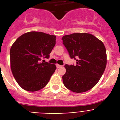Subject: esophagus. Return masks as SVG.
<instances>
[{
	"instance_id": "esophagus-1",
	"label": "esophagus",
	"mask_w": 120,
	"mask_h": 120,
	"mask_svg": "<svg viewBox=\"0 0 120 120\" xmlns=\"http://www.w3.org/2000/svg\"><path fill=\"white\" fill-rule=\"evenodd\" d=\"M56 67L58 68L61 67V65H59V64H56Z\"/></svg>"
}]
</instances>
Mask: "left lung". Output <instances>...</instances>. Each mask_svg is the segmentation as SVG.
Here are the masks:
<instances>
[{
  "label": "left lung",
  "instance_id": "8db88e82",
  "mask_svg": "<svg viewBox=\"0 0 120 120\" xmlns=\"http://www.w3.org/2000/svg\"><path fill=\"white\" fill-rule=\"evenodd\" d=\"M62 40L71 59L76 60V65H65L64 85L75 93L91 90L98 83L106 66V52L103 43L86 33L67 35Z\"/></svg>",
  "mask_w": 120,
  "mask_h": 120
}]
</instances>
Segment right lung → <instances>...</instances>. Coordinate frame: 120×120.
Wrapping results in <instances>:
<instances>
[{"label":"right lung","mask_w":120,"mask_h":120,"mask_svg":"<svg viewBox=\"0 0 120 120\" xmlns=\"http://www.w3.org/2000/svg\"><path fill=\"white\" fill-rule=\"evenodd\" d=\"M56 44V36L30 32L19 37L10 50L11 68L19 85L34 92L44 88L55 71L56 65L45 62Z\"/></svg>","instance_id":"1"}]
</instances>
